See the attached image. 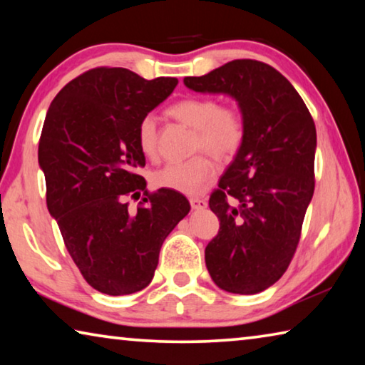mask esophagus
Masks as SVG:
<instances>
[{
  "mask_svg": "<svg viewBox=\"0 0 365 365\" xmlns=\"http://www.w3.org/2000/svg\"><path fill=\"white\" fill-rule=\"evenodd\" d=\"M190 205L195 211H202V209L207 207V201L202 200V197H190Z\"/></svg>",
  "mask_w": 365,
  "mask_h": 365,
  "instance_id": "esophagus-1",
  "label": "esophagus"
}]
</instances>
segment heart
<instances>
[{
	"instance_id": "b5f03b06",
	"label": "heart",
	"mask_w": 365,
	"mask_h": 365,
	"mask_svg": "<svg viewBox=\"0 0 365 365\" xmlns=\"http://www.w3.org/2000/svg\"><path fill=\"white\" fill-rule=\"evenodd\" d=\"M178 122L195 128L193 151H207L219 160L232 159L245 140L242 115L230 108H222L211 98H185L169 109ZM141 153L154 158L158 153V120L153 114L141 117L137 130ZM215 174L212 160L197 154L185 163L165 164L153 174V183L183 195H197L207 187Z\"/></svg>"
}]
</instances>
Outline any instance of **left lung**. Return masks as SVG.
Here are the masks:
<instances>
[{
    "mask_svg": "<svg viewBox=\"0 0 365 365\" xmlns=\"http://www.w3.org/2000/svg\"><path fill=\"white\" fill-rule=\"evenodd\" d=\"M183 83L233 98L245 123L243 145L209 200L220 228L206 246L207 272L224 292H264L299 242L314 195L316 125L294 86L259 61L235 59Z\"/></svg>",
    "mask_w": 365,
    "mask_h": 365,
    "instance_id": "1",
    "label": "left lung"
}]
</instances>
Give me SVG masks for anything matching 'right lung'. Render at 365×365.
I'll list each match as a JSON object with an SVG mask.
<instances>
[{"mask_svg": "<svg viewBox=\"0 0 365 365\" xmlns=\"http://www.w3.org/2000/svg\"><path fill=\"white\" fill-rule=\"evenodd\" d=\"M174 77L145 80L123 67H98L67 83L49 106L38 145L46 205L83 279L110 296L150 285L168 235L190 212L183 195L148 193L137 174L145 154L141 117L177 86ZM145 191L135 213L125 196Z\"/></svg>", "mask_w": 365, "mask_h": 365, "instance_id": "right-lung-1", "label": "right lung"}]
</instances>
